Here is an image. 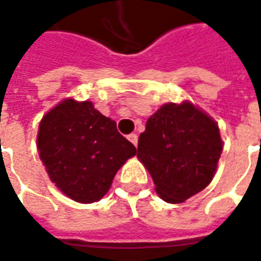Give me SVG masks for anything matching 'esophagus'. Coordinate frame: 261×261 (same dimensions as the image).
Returning <instances> with one entry per match:
<instances>
[{
	"instance_id": "obj_1",
	"label": "esophagus",
	"mask_w": 261,
	"mask_h": 261,
	"mask_svg": "<svg viewBox=\"0 0 261 261\" xmlns=\"http://www.w3.org/2000/svg\"><path fill=\"white\" fill-rule=\"evenodd\" d=\"M127 138H128V141H130L133 145H136L137 147V144H138V136H137V134H130Z\"/></svg>"
}]
</instances>
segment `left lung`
<instances>
[{
	"mask_svg": "<svg viewBox=\"0 0 261 261\" xmlns=\"http://www.w3.org/2000/svg\"><path fill=\"white\" fill-rule=\"evenodd\" d=\"M222 152L217 121L192 102L166 103L147 120L137 158L158 196L179 204L211 183Z\"/></svg>",
	"mask_w": 261,
	"mask_h": 261,
	"instance_id": "obj_1",
	"label": "left lung"
}]
</instances>
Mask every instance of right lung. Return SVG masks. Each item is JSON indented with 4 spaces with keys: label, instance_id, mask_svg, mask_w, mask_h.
Segmentation results:
<instances>
[{
    "label": "right lung",
    "instance_id": "right-lung-1",
    "mask_svg": "<svg viewBox=\"0 0 261 261\" xmlns=\"http://www.w3.org/2000/svg\"><path fill=\"white\" fill-rule=\"evenodd\" d=\"M37 151L50 180L71 200L99 201L117 170L137 153L120 134L116 121L89 100L64 99L43 116Z\"/></svg>",
    "mask_w": 261,
    "mask_h": 261
}]
</instances>
